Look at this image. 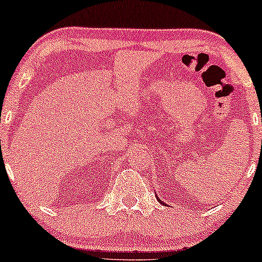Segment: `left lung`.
Returning <instances> with one entry per match:
<instances>
[{
  "instance_id": "1",
  "label": "left lung",
  "mask_w": 262,
  "mask_h": 262,
  "mask_svg": "<svg viewBox=\"0 0 262 262\" xmlns=\"http://www.w3.org/2000/svg\"><path fill=\"white\" fill-rule=\"evenodd\" d=\"M156 198H158V200H159V201H160V202H161L162 204H166V203H164V202H162V201H161V198H159L158 196H156Z\"/></svg>"
}]
</instances>
